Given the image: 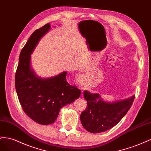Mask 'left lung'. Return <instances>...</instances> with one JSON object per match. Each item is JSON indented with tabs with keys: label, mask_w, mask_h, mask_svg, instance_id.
Returning <instances> with one entry per match:
<instances>
[{
	"label": "left lung",
	"mask_w": 151,
	"mask_h": 151,
	"mask_svg": "<svg viewBox=\"0 0 151 151\" xmlns=\"http://www.w3.org/2000/svg\"><path fill=\"white\" fill-rule=\"evenodd\" d=\"M84 97L87 106L80 115L85 129L93 133L108 130L117 124L130 109L135 96L113 103L103 101L98 93L85 90Z\"/></svg>",
	"instance_id": "1"
}]
</instances>
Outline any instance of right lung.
Listing matches in <instances>:
<instances>
[{"label":"right lung","instance_id":"add662e5","mask_svg":"<svg viewBox=\"0 0 151 151\" xmlns=\"http://www.w3.org/2000/svg\"><path fill=\"white\" fill-rule=\"evenodd\" d=\"M50 28L49 23L36 29L21 51L15 75V87L23 110L38 124H50L56 120L63 106L71 104L80 90L66 80L67 72L42 79L30 69V57L38 41Z\"/></svg>","mask_w":151,"mask_h":151}]
</instances>
